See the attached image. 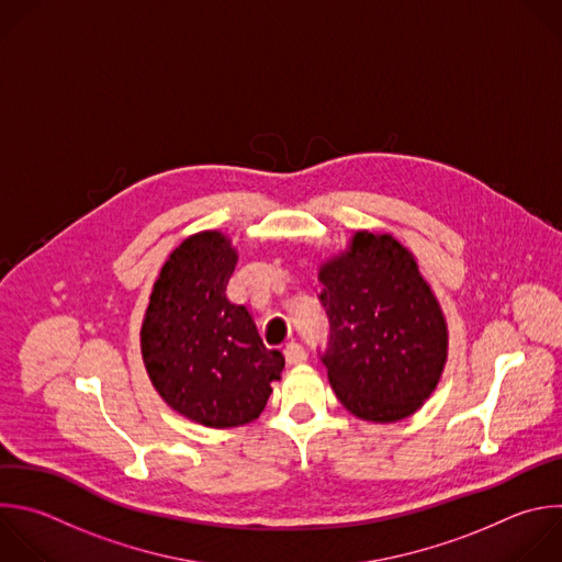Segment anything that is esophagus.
Instances as JSON below:
<instances>
[{"label": "esophagus", "instance_id": "obj_1", "mask_svg": "<svg viewBox=\"0 0 562 562\" xmlns=\"http://www.w3.org/2000/svg\"><path fill=\"white\" fill-rule=\"evenodd\" d=\"M284 357H286V361H289L291 366H297V363H304L308 355H306V350H304L302 344L289 341V344L284 346Z\"/></svg>", "mask_w": 562, "mask_h": 562}]
</instances>
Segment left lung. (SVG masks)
Instances as JSON below:
<instances>
[{
  "mask_svg": "<svg viewBox=\"0 0 562 562\" xmlns=\"http://www.w3.org/2000/svg\"><path fill=\"white\" fill-rule=\"evenodd\" d=\"M317 280L330 324L322 361L341 406L370 424L415 415L448 359V322L415 256L391 234L361 229Z\"/></svg>",
  "mask_w": 562,
  "mask_h": 562,
  "instance_id": "obj_1",
  "label": "left lung"
}]
</instances>
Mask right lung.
I'll return each mask as SVG.
<instances>
[{
	"label": "right lung",
	"mask_w": 562,
	"mask_h": 562,
	"mask_svg": "<svg viewBox=\"0 0 562 562\" xmlns=\"http://www.w3.org/2000/svg\"><path fill=\"white\" fill-rule=\"evenodd\" d=\"M236 262L223 232L184 238L165 260L140 326L143 363L162 402L221 430L258 419L284 368L247 306L227 297Z\"/></svg>",
	"instance_id": "obj_1"
}]
</instances>
